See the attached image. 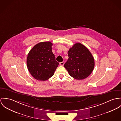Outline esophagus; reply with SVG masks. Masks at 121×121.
Listing matches in <instances>:
<instances>
[{
	"instance_id": "obj_1",
	"label": "esophagus",
	"mask_w": 121,
	"mask_h": 121,
	"mask_svg": "<svg viewBox=\"0 0 121 121\" xmlns=\"http://www.w3.org/2000/svg\"><path fill=\"white\" fill-rule=\"evenodd\" d=\"M64 64H65V62H61V63H60V65H61V66H63L64 65Z\"/></svg>"
}]
</instances>
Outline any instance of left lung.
<instances>
[{
	"label": "left lung",
	"mask_w": 121,
	"mask_h": 121,
	"mask_svg": "<svg viewBox=\"0 0 121 121\" xmlns=\"http://www.w3.org/2000/svg\"><path fill=\"white\" fill-rule=\"evenodd\" d=\"M68 55L69 58L64 66L71 77L82 80L91 74L95 66L94 57L84 45L79 43H75Z\"/></svg>",
	"instance_id": "8db88e82"
}]
</instances>
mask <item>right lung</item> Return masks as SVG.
I'll list each match as a JSON object with an SVG mask.
<instances>
[{"label": "right lung", "instance_id": "right-lung-1", "mask_svg": "<svg viewBox=\"0 0 121 121\" xmlns=\"http://www.w3.org/2000/svg\"><path fill=\"white\" fill-rule=\"evenodd\" d=\"M52 43L43 42L36 44L27 55V68L38 80L46 81L51 78L59 63L52 52Z\"/></svg>", "mask_w": 121, "mask_h": 121}]
</instances>
